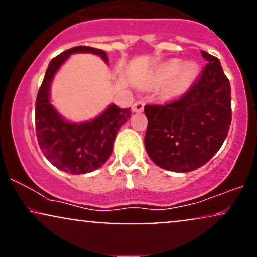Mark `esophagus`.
I'll return each instance as SVG.
<instances>
[{"instance_id": "34e87169", "label": "esophagus", "mask_w": 257, "mask_h": 257, "mask_svg": "<svg viewBox=\"0 0 257 257\" xmlns=\"http://www.w3.org/2000/svg\"><path fill=\"white\" fill-rule=\"evenodd\" d=\"M144 106H145V101H144V100H138V101L134 102V105H133V112H143Z\"/></svg>"}]
</instances>
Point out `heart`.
<instances>
[{"mask_svg":"<svg viewBox=\"0 0 257 257\" xmlns=\"http://www.w3.org/2000/svg\"><path fill=\"white\" fill-rule=\"evenodd\" d=\"M179 71L180 72L179 73V81L178 84H176V88H180L186 82L190 81L198 71V66H197L196 63H187L182 65L181 60L174 59V60L168 61V63L159 67L157 71V78L161 82H167L170 78H173Z\"/></svg>","mask_w":257,"mask_h":257,"instance_id":"heart-1","label":"heart"}]
</instances>
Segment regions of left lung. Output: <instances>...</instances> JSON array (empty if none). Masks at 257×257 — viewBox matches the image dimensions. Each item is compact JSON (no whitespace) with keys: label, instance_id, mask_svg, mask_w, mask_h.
Returning <instances> with one entry per match:
<instances>
[{"label":"left lung","instance_id":"8db88e82","mask_svg":"<svg viewBox=\"0 0 257 257\" xmlns=\"http://www.w3.org/2000/svg\"><path fill=\"white\" fill-rule=\"evenodd\" d=\"M208 63L188 90L163 105H146L145 149L156 166L187 173L204 166L220 150L232 120L231 84L220 60Z\"/></svg>","mask_w":257,"mask_h":257}]
</instances>
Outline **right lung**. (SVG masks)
<instances>
[{
  "mask_svg": "<svg viewBox=\"0 0 257 257\" xmlns=\"http://www.w3.org/2000/svg\"><path fill=\"white\" fill-rule=\"evenodd\" d=\"M93 53L108 64L102 49L78 46L53 58L38 90L35 105V122L38 145L49 162L63 172L85 174L98 169L110 158L117 133L131 117V108L111 105L95 119L69 123L59 116L49 102V85L59 67L73 53Z\"/></svg>",
  "mask_w": 257,
  "mask_h": 257,
  "instance_id": "add662e5",
  "label": "right lung"
}]
</instances>
